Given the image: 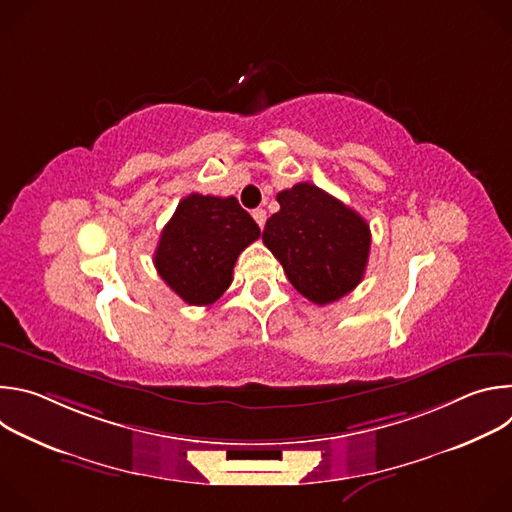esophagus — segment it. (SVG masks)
I'll return each instance as SVG.
<instances>
[{"mask_svg": "<svg viewBox=\"0 0 512 512\" xmlns=\"http://www.w3.org/2000/svg\"><path fill=\"white\" fill-rule=\"evenodd\" d=\"M253 218H255V223L263 229V227H265V221H267V212H265L263 208H255V210H253Z\"/></svg>", "mask_w": 512, "mask_h": 512, "instance_id": "34e87169", "label": "esophagus"}]
</instances>
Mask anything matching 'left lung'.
Wrapping results in <instances>:
<instances>
[{
    "instance_id": "left-lung-1",
    "label": "left lung",
    "mask_w": 512,
    "mask_h": 512,
    "mask_svg": "<svg viewBox=\"0 0 512 512\" xmlns=\"http://www.w3.org/2000/svg\"><path fill=\"white\" fill-rule=\"evenodd\" d=\"M263 243L304 298L332 304L362 281L371 251L364 218L322 188L300 182L277 194Z\"/></svg>"
}]
</instances>
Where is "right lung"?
<instances>
[{
	"mask_svg": "<svg viewBox=\"0 0 512 512\" xmlns=\"http://www.w3.org/2000/svg\"><path fill=\"white\" fill-rule=\"evenodd\" d=\"M261 235L235 196L190 194L180 200L160 235L156 269L190 306H210L233 281V267L245 247Z\"/></svg>",
	"mask_w": 512,
	"mask_h": 512,
	"instance_id": "right-lung-1",
	"label": "right lung"
}]
</instances>
